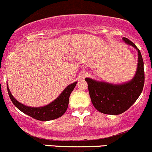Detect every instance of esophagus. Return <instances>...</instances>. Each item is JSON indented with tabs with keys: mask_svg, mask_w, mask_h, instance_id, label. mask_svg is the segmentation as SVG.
<instances>
[{
	"mask_svg": "<svg viewBox=\"0 0 152 152\" xmlns=\"http://www.w3.org/2000/svg\"><path fill=\"white\" fill-rule=\"evenodd\" d=\"M87 75H88L87 72L83 71V72H81L80 74L79 77H80V79H84V78H85L87 76Z\"/></svg>",
	"mask_w": 152,
	"mask_h": 152,
	"instance_id": "34e87169",
	"label": "esophagus"
}]
</instances>
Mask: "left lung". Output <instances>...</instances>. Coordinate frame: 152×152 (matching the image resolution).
<instances>
[{
  "instance_id": "left-lung-1",
  "label": "left lung",
  "mask_w": 152,
  "mask_h": 152,
  "mask_svg": "<svg viewBox=\"0 0 152 152\" xmlns=\"http://www.w3.org/2000/svg\"><path fill=\"white\" fill-rule=\"evenodd\" d=\"M122 39L137 51V66L133 78L121 84L85 78L92 104L96 110L104 114L118 115L128 110L139 97L144 86L143 61L140 51L130 40L125 37Z\"/></svg>"
}]
</instances>
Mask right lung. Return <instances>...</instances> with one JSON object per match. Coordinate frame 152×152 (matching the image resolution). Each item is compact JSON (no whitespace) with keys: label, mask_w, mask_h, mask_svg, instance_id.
<instances>
[{"label":"right lung","mask_w":152,"mask_h":152,"mask_svg":"<svg viewBox=\"0 0 152 152\" xmlns=\"http://www.w3.org/2000/svg\"><path fill=\"white\" fill-rule=\"evenodd\" d=\"M77 83V82L76 81L66 87L61 94L50 104L39 107H29L22 104L14 97L8 86L7 90L12 102L20 111L39 121H50L62 116L66 111L69 104V98Z\"/></svg>","instance_id":"obj_1"}]
</instances>
